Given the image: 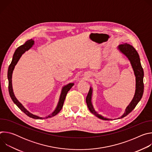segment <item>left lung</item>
Returning <instances> with one entry per match:
<instances>
[{
	"instance_id": "left-lung-1",
	"label": "left lung",
	"mask_w": 152,
	"mask_h": 152,
	"mask_svg": "<svg viewBox=\"0 0 152 152\" xmlns=\"http://www.w3.org/2000/svg\"><path fill=\"white\" fill-rule=\"evenodd\" d=\"M117 49L121 53H123L124 55H125L127 58L130 62H131V66L133 69L134 75L135 76V82H136L135 93L134 98L132 99L131 103H130L129 105L126 107L124 114L120 117L118 118V119H120L126 117L127 115H128L130 113H131L141 99L143 94V92H144V83H143L144 71L141 64L140 56L138 52H137V50L135 49V48L132 46L127 44V43H123V44L119 45L117 47ZM93 91V88L91 86H90L88 95L86 97V104H87L88 107L90 110V111L100 119H102L103 120H112L111 118L104 117L103 116L99 114L96 111L92 103Z\"/></svg>"
}]
</instances>
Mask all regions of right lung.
<instances>
[{"label": "right lung", "mask_w": 152, "mask_h": 152, "mask_svg": "<svg viewBox=\"0 0 152 152\" xmlns=\"http://www.w3.org/2000/svg\"><path fill=\"white\" fill-rule=\"evenodd\" d=\"M34 39H31L29 40H28L24 45L20 46L15 50V51L13 55L11 63L10 65L8 70V82H9V85H8L9 93H10V97H11V99L12 100L13 102L18 106V107L21 111H23L25 114H26L29 117L35 118V119H43V118H50V117H54L55 115H56L61 110L62 107L63 106V104H64L65 99H66V95H67L68 91L72 88V86L74 85V83H69L67 84L66 85H64L62 88L59 99V101H58L57 106L55 108V110L51 114L48 115V116H46L45 117H41L36 115L35 114H33L31 113L29 111H28L23 106V105L17 100V99L15 97V96L14 95L13 89H12V73H13L14 69L15 68V66H16V64H17V62L19 61L21 56H22V55L23 53H25L26 51L29 50L34 46Z\"/></svg>", "instance_id": "obj_1"}]
</instances>
